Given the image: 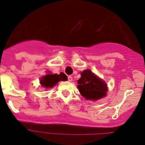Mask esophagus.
Masks as SVG:
<instances>
[{
    "mask_svg": "<svg viewBox=\"0 0 145 145\" xmlns=\"http://www.w3.org/2000/svg\"><path fill=\"white\" fill-rule=\"evenodd\" d=\"M72 80H73V78H72V77H71V76H69L68 77H67V80H68L69 82H71V81H72Z\"/></svg>",
    "mask_w": 145,
    "mask_h": 145,
    "instance_id": "1",
    "label": "esophagus"
}]
</instances>
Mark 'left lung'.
I'll return each instance as SVG.
<instances>
[{
  "mask_svg": "<svg viewBox=\"0 0 145 145\" xmlns=\"http://www.w3.org/2000/svg\"><path fill=\"white\" fill-rule=\"evenodd\" d=\"M78 84L80 94L86 100H96L102 98L106 96L108 91L105 82L98 78L89 69L83 71Z\"/></svg>",
  "mask_w": 145,
  "mask_h": 145,
  "instance_id": "left-lung-1",
  "label": "left lung"
}]
</instances>
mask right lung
<instances>
[{"label":"right lung","instance_id":"obj_1","mask_svg":"<svg viewBox=\"0 0 145 145\" xmlns=\"http://www.w3.org/2000/svg\"><path fill=\"white\" fill-rule=\"evenodd\" d=\"M67 76L64 73H60V74H48L46 76L42 77L40 83L43 87L48 88H53L59 81H65L67 80Z\"/></svg>","mask_w":145,"mask_h":145}]
</instances>
